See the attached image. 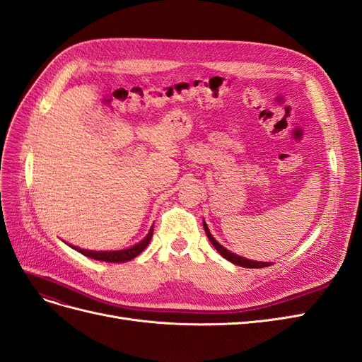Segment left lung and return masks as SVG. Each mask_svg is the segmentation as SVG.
<instances>
[{
	"label": "left lung",
	"instance_id": "obj_1",
	"mask_svg": "<svg viewBox=\"0 0 362 362\" xmlns=\"http://www.w3.org/2000/svg\"><path fill=\"white\" fill-rule=\"evenodd\" d=\"M204 229H205V233H206L208 240H210L211 245L216 247V250L218 252V254H221L223 258H226L228 261L234 262V264H237V266H242V267H246V269H261V267H269V266H270V262L252 261V259H246V258H243V257H238V255L233 254V252L226 250L222 245H218V243L216 242L214 237L210 234V231H208V228H206V225H205V223H204Z\"/></svg>",
	"mask_w": 362,
	"mask_h": 362
}]
</instances>
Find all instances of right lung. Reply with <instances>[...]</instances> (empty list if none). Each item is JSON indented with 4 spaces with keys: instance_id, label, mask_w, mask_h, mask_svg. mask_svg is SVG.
I'll return each mask as SVG.
<instances>
[{
    "instance_id": "add662e5",
    "label": "right lung",
    "mask_w": 362,
    "mask_h": 362,
    "mask_svg": "<svg viewBox=\"0 0 362 362\" xmlns=\"http://www.w3.org/2000/svg\"><path fill=\"white\" fill-rule=\"evenodd\" d=\"M152 233H154V228H151V231L148 233V235L141 240V242L133 247L125 249V250H113V252H93V250H84L80 247H74L75 250H78L80 254L98 259V261H105V262H127L129 259L136 258L140 252H144L145 247L149 245L151 238H152Z\"/></svg>"
}]
</instances>
